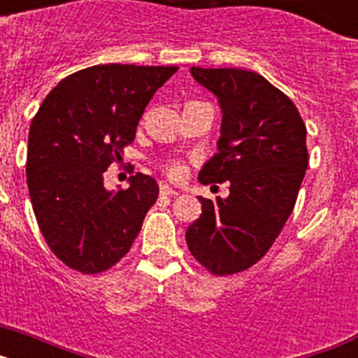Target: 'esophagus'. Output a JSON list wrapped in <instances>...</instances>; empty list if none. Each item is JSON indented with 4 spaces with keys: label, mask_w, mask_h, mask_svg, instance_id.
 Segmentation results:
<instances>
[{
    "label": "esophagus",
    "mask_w": 358,
    "mask_h": 358,
    "mask_svg": "<svg viewBox=\"0 0 358 358\" xmlns=\"http://www.w3.org/2000/svg\"><path fill=\"white\" fill-rule=\"evenodd\" d=\"M159 192H161V195H170V197H172V195H179V192L173 188H170L169 185H161Z\"/></svg>",
    "instance_id": "34e87169"
}]
</instances>
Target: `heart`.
<instances>
[{
	"label": "heart",
	"mask_w": 358,
	"mask_h": 358,
	"mask_svg": "<svg viewBox=\"0 0 358 358\" xmlns=\"http://www.w3.org/2000/svg\"><path fill=\"white\" fill-rule=\"evenodd\" d=\"M166 173L170 179H181L185 176V164L182 163H172L166 166Z\"/></svg>",
	"instance_id": "b5f03b06"
}]
</instances>
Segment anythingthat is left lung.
Instances as JSON below:
<instances>
[{
	"label": "left lung",
	"mask_w": 358,
	"mask_h": 358,
	"mask_svg": "<svg viewBox=\"0 0 358 358\" xmlns=\"http://www.w3.org/2000/svg\"><path fill=\"white\" fill-rule=\"evenodd\" d=\"M218 98V152L202 166V185L229 181V197H199L201 217L186 229L195 260L215 276L260 262L296 206L308 166L306 127L294 102L255 71L192 68Z\"/></svg>",
	"instance_id": "left-lung-1"
}]
</instances>
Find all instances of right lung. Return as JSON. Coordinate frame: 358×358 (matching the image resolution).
<instances>
[{"label": "right lung", "instance_id": "add662e5", "mask_svg": "<svg viewBox=\"0 0 358 358\" xmlns=\"http://www.w3.org/2000/svg\"><path fill=\"white\" fill-rule=\"evenodd\" d=\"M177 66L98 64L62 78L28 132L27 182L53 255L82 274L103 273L127 255L159 195L156 179L131 176L103 188V172L136 138L145 107Z\"/></svg>", "mask_w": 358, "mask_h": 358}]
</instances>
